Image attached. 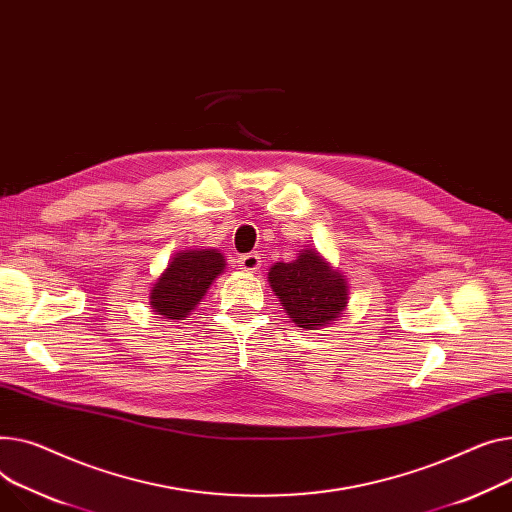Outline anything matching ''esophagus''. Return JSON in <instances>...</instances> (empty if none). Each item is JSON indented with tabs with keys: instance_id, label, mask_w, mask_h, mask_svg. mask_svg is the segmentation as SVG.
<instances>
[{
	"instance_id": "1",
	"label": "esophagus",
	"mask_w": 512,
	"mask_h": 512,
	"mask_svg": "<svg viewBox=\"0 0 512 512\" xmlns=\"http://www.w3.org/2000/svg\"><path fill=\"white\" fill-rule=\"evenodd\" d=\"M259 267H261V257L257 253H247V255L238 257V269H243V271H249V274H253V271H257Z\"/></svg>"
}]
</instances>
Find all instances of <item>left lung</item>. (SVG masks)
I'll return each instance as SVG.
<instances>
[{
	"instance_id": "obj_1",
	"label": "left lung",
	"mask_w": 512,
	"mask_h": 512,
	"mask_svg": "<svg viewBox=\"0 0 512 512\" xmlns=\"http://www.w3.org/2000/svg\"><path fill=\"white\" fill-rule=\"evenodd\" d=\"M267 282L292 323L302 329L327 327L348 309V278L313 247L298 251L290 263L271 265Z\"/></svg>"
}]
</instances>
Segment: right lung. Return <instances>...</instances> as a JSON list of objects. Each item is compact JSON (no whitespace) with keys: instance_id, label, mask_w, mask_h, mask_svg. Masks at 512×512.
Instances as JSON below:
<instances>
[{"instance_id":"1","label":"right lung","mask_w":512,"mask_h":512,"mask_svg":"<svg viewBox=\"0 0 512 512\" xmlns=\"http://www.w3.org/2000/svg\"><path fill=\"white\" fill-rule=\"evenodd\" d=\"M226 259L218 249H185L168 259L150 288V306L156 315L183 321L201 304L210 286L224 274Z\"/></svg>"}]
</instances>
